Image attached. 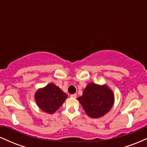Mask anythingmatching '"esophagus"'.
Listing matches in <instances>:
<instances>
[{
  "label": "esophagus",
  "mask_w": 147,
  "mask_h": 147,
  "mask_svg": "<svg viewBox=\"0 0 147 147\" xmlns=\"http://www.w3.org/2000/svg\"><path fill=\"white\" fill-rule=\"evenodd\" d=\"M70 97H72V98H76V97H77V94H72V95H70Z\"/></svg>",
  "instance_id": "esophagus-1"
}]
</instances>
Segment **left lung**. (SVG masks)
Wrapping results in <instances>:
<instances>
[{
    "instance_id": "obj_1",
    "label": "left lung",
    "mask_w": 147,
    "mask_h": 147,
    "mask_svg": "<svg viewBox=\"0 0 147 147\" xmlns=\"http://www.w3.org/2000/svg\"><path fill=\"white\" fill-rule=\"evenodd\" d=\"M86 113L92 118L104 116L111 110L114 104V94L106 85L94 83L88 84L82 97L77 98Z\"/></svg>"
}]
</instances>
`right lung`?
Wrapping results in <instances>:
<instances>
[{
    "label": "right lung",
    "instance_id": "right-lung-1",
    "mask_svg": "<svg viewBox=\"0 0 147 147\" xmlns=\"http://www.w3.org/2000/svg\"><path fill=\"white\" fill-rule=\"evenodd\" d=\"M68 95L55 84L50 83L38 89L34 95L36 104L41 111L52 114L63 104Z\"/></svg>",
    "mask_w": 147,
    "mask_h": 147
}]
</instances>
